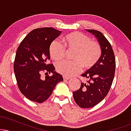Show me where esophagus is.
<instances>
[{"label": "esophagus", "instance_id": "esophagus-1", "mask_svg": "<svg viewBox=\"0 0 131 131\" xmlns=\"http://www.w3.org/2000/svg\"><path fill=\"white\" fill-rule=\"evenodd\" d=\"M70 77H68V76H63V80L64 81H67L68 80V79H70Z\"/></svg>", "mask_w": 131, "mask_h": 131}]
</instances>
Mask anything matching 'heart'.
Returning <instances> with one entry per match:
<instances>
[{
	"instance_id": "obj_1",
	"label": "heart",
	"mask_w": 131,
	"mask_h": 131,
	"mask_svg": "<svg viewBox=\"0 0 131 131\" xmlns=\"http://www.w3.org/2000/svg\"><path fill=\"white\" fill-rule=\"evenodd\" d=\"M62 43L54 40L50 43L49 52L51 58L58 61L64 58L67 50H74L73 61L64 60L58 63L57 70L64 76H71L78 74L84 69H90L97 63L101 56V49L99 43L92 40L85 34L73 32L62 38Z\"/></svg>"
}]
</instances>
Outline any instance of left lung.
<instances>
[{"instance_id":"obj_1","label":"left lung","mask_w":131,"mask_h":131,"mask_svg":"<svg viewBox=\"0 0 131 131\" xmlns=\"http://www.w3.org/2000/svg\"><path fill=\"white\" fill-rule=\"evenodd\" d=\"M98 40L101 49V56L97 63L82 76L87 82H81L80 88L73 92L77 105L82 108H92L103 100L110 89L115 76L116 63L112 46L101 32L85 29Z\"/></svg>"}]
</instances>
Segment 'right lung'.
<instances>
[{"instance_id":"add662e5","label":"right lung","mask_w":131,"mask_h":131,"mask_svg":"<svg viewBox=\"0 0 131 131\" xmlns=\"http://www.w3.org/2000/svg\"><path fill=\"white\" fill-rule=\"evenodd\" d=\"M61 33L53 28L35 29L24 38L16 50L13 66L16 81L21 92L31 101H46L57 84L63 81L53 64H47L50 43ZM43 70L52 75L42 79L40 73Z\"/></svg>"}]
</instances>
